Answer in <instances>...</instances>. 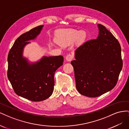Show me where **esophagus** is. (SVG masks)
<instances>
[{"instance_id":"obj_1","label":"esophagus","mask_w":129,"mask_h":129,"mask_svg":"<svg viewBox=\"0 0 129 129\" xmlns=\"http://www.w3.org/2000/svg\"><path fill=\"white\" fill-rule=\"evenodd\" d=\"M73 58H74V56H73V54H68L67 56H66V60L68 61H71L73 59Z\"/></svg>"}]
</instances>
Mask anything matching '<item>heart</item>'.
<instances>
[{
  "label": "heart",
  "instance_id": "obj_1",
  "mask_svg": "<svg viewBox=\"0 0 129 129\" xmlns=\"http://www.w3.org/2000/svg\"><path fill=\"white\" fill-rule=\"evenodd\" d=\"M86 36L84 31H79L76 29H62L58 32L57 40L62 44H69L78 38L80 41L83 40Z\"/></svg>",
  "mask_w": 129,
  "mask_h": 129
}]
</instances>
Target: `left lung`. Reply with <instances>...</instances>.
Returning <instances> with one entry per match:
<instances>
[{
	"mask_svg": "<svg viewBox=\"0 0 129 129\" xmlns=\"http://www.w3.org/2000/svg\"><path fill=\"white\" fill-rule=\"evenodd\" d=\"M97 39L85 42L75 50L76 87L81 94L96 97L116 85L123 67L120 45L104 26L99 24Z\"/></svg>",
	"mask_w": 129,
	"mask_h": 129,
	"instance_id": "1",
	"label": "left lung"
}]
</instances>
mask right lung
Here are the masks:
<instances>
[{"mask_svg": "<svg viewBox=\"0 0 129 129\" xmlns=\"http://www.w3.org/2000/svg\"><path fill=\"white\" fill-rule=\"evenodd\" d=\"M43 26H39L21 34L10 50L7 61V77L15 93L28 100L39 102L52 95L54 74L63 64V57L45 56L36 64H29L22 56L27 41L36 38Z\"/></svg>", "mask_w": 129, "mask_h": 129, "instance_id": "obj_1", "label": "right lung"}]
</instances>
